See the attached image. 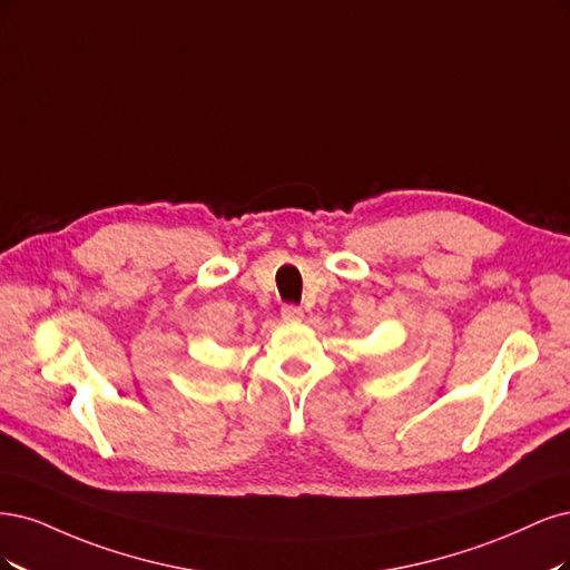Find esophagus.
<instances>
[{
    "label": "esophagus",
    "instance_id": "obj_1",
    "mask_svg": "<svg viewBox=\"0 0 570 570\" xmlns=\"http://www.w3.org/2000/svg\"><path fill=\"white\" fill-rule=\"evenodd\" d=\"M282 317L286 322H301L303 320V309L298 305H284L282 307Z\"/></svg>",
    "mask_w": 570,
    "mask_h": 570
}]
</instances>
